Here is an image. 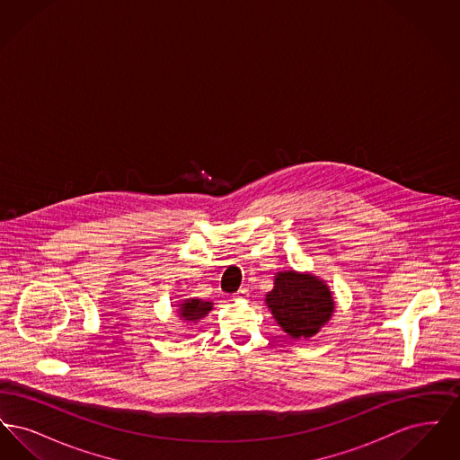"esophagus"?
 <instances>
[{
	"label": "esophagus",
	"instance_id": "34e87169",
	"mask_svg": "<svg viewBox=\"0 0 460 460\" xmlns=\"http://www.w3.org/2000/svg\"><path fill=\"white\" fill-rule=\"evenodd\" d=\"M233 296H234V300H246V298L250 296V293H248V288H240V289H238V291H236Z\"/></svg>",
	"mask_w": 460,
	"mask_h": 460
}]
</instances>
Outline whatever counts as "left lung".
Segmentation results:
<instances>
[{
    "instance_id": "8db88e82",
    "label": "left lung",
    "mask_w": 460,
    "mask_h": 460,
    "mask_svg": "<svg viewBox=\"0 0 460 460\" xmlns=\"http://www.w3.org/2000/svg\"><path fill=\"white\" fill-rule=\"evenodd\" d=\"M265 305L293 340H308L324 328L334 314V298L324 279L295 269L279 270Z\"/></svg>"
}]
</instances>
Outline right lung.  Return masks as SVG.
I'll use <instances>...</instances> for the list:
<instances>
[{"label": "right lung", "instance_id": "right-lung-1", "mask_svg": "<svg viewBox=\"0 0 460 460\" xmlns=\"http://www.w3.org/2000/svg\"><path fill=\"white\" fill-rule=\"evenodd\" d=\"M212 308H214L212 302H203L198 298H186L177 304L175 314H177L179 321L186 323L188 326H193L201 319H205Z\"/></svg>", "mask_w": 460, "mask_h": 460}]
</instances>
